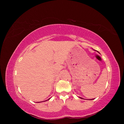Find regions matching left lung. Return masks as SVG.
<instances>
[{"mask_svg":"<svg viewBox=\"0 0 124 124\" xmlns=\"http://www.w3.org/2000/svg\"><path fill=\"white\" fill-rule=\"evenodd\" d=\"M80 98H81V97H80ZM81 98V99H83V98ZM93 99H91V100H93Z\"/></svg>","mask_w":124,"mask_h":124,"instance_id":"left-lung-1","label":"left lung"}]
</instances>
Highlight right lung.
<instances>
[{
  "mask_svg": "<svg viewBox=\"0 0 124 124\" xmlns=\"http://www.w3.org/2000/svg\"><path fill=\"white\" fill-rule=\"evenodd\" d=\"M50 99V98H49V99H48V100H49V99Z\"/></svg>",
  "mask_w": 124,
  "mask_h": 124,
  "instance_id": "right-lung-1",
  "label": "right lung"
}]
</instances>
